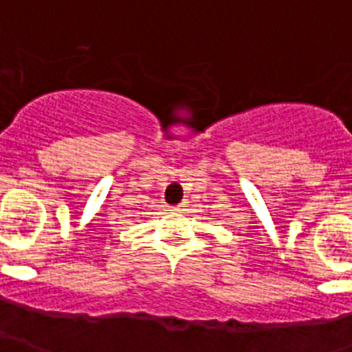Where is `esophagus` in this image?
Instances as JSON below:
<instances>
[{
    "mask_svg": "<svg viewBox=\"0 0 352 352\" xmlns=\"http://www.w3.org/2000/svg\"><path fill=\"white\" fill-rule=\"evenodd\" d=\"M173 211H177V213H183V211H186V204H179L177 208H173Z\"/></svg>",
    "mask_w": 352,
    "mask_h": 352,
    "instance_id": "obj_1",
    "label": "esophagus"
}]
</instances>
